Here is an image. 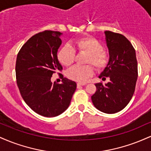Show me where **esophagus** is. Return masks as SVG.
<instances>
[{
	"mask_svg": "<svg viewBox=\"0 0 151 151\" xmlns=\"http://www.w3.org/2000/svg\"><path fill=\"white\" fill-rule=\"evenodd\" d=\"M86 83H83V82H78L77 83V87H79V86H84V85H86Z\"/></svg>",
	"mask_w": 151,
	"mask_h": 151,
	"instance_id": "esophagus-1",
	"label": "esophagus"
}]
</instances>
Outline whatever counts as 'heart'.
<instances>
[{"instance_id":"heart-1","label":"heart","mask_w":151,"mask_h":151,"mask_svg":"<svg viewBox=\"0 0 151 151\" xmlns=\"http://www.w3.org/2000/svg\"><path fill=\"white\" fill-rule=\"evenodd\" d=\"M99 41L92 37H85L74 40L70 45H65L59 51L58 57L63 65L70 66L74 62L75 50L87 54L86 62L91 64L96 68L101 69L108 62L107 54L104 52ZM93 70L90 65H75L67 72V77L72 80L85 82L92 75Z\"/></svg>"}]
</instances>
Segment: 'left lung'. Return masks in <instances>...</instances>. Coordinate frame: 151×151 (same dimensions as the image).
Wrapping results in <instances>:
<instances>
[{
	"label": "left lung",
	"mask_w": 151,
	"mask_h": 151,
	"mask_svg": "<svg viewBox=\"0 0 151 151\" xmlns=\"http://www.w3.org/2000/svg\"><path fill=\"white\" fill-rule=\"evenodd\" d=\"M104 39L109 59L99 78L104 80L108 77L109 81L104 85L95 84L96 91L91 101L101 112L115 114L125 108L132 98L138 78V63L136 51L125 36L106 30Z\"/></svg>",
	"instance_id": "obj_1"
}]
</instances>
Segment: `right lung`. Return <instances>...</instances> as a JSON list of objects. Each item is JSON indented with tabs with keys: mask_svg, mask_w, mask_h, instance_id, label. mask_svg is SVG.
I'll list each match as a JSON object with an SVG mask.
<instances>
[{
	"mask_svg": "<svg viewBox=\"0 0 151 151\" xmlns=\"http://www.w3.org/2000/svg\"><path fill=\"white\" fill-rule=\"evenodd\" d=\"M62 33L45 30L31 37L18 54L17 84L25 103L35 113L55 117L67 110L77 89L75 81L63 77L52 83L55 72L62 70L58 58Z\"/></svg>",
	"mask_w": 151,
	"mask_h": 151,
	"instance_id": "1",
	"label": "right lung"
}]
</instances>
